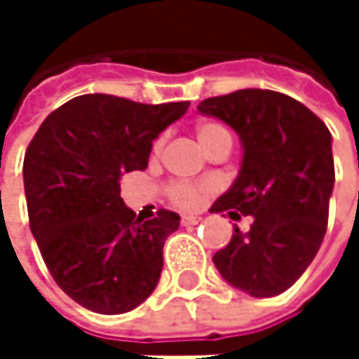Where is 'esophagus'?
<instances>
[{
    "instance_id": "1",
    "label": "esophagus",
    "mask_w": 359,
    "mask_h": 359,
    "mask_svg": "<svg viewBox=\"0 0 359 359\" xmlns=\"http://www.w3.org/2000/svg\"><path fill=\"white\" fill-rule=\"evenodd\" d=\"M199 222H201L199 216H193V214H182L180 216V224L182 226H193V224H199Z\"/></svg>"
}]
</instances>
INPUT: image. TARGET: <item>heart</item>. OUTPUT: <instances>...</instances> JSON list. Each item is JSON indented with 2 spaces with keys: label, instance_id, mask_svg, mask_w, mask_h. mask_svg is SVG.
Listing matches in <instances>:
<instances>
[{
  "label": "heart",
  "instance_id": "obj_1",
  "mask_svg": "<svg viewBox=\"0 0 359 359\" xmlns=\"http://www.w3.org/2000/svg\"><path fill=\"white\" fill-rule=\"evenodd\" d=\"M195 135H197V143L201 145V149L212 143L214 139L222 137V135H229V130L216 122H201L197 128H195ZM208 187L205 184H195V182H172L168 187V197L175 205L179 208H195L201 197L205 195Z\"/></svg>",
  "mask_w": 359,
  "mask_h": 359
}]
</instances>
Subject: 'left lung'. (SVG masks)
<instances>
[{
  "mask_svg": "<svg viewBox=\"0 0 359 359\" xmlns=\"http://www.w3.org/2000/svg\"><path fill=\"white\" fill-rule=\"evenodd\" d=\"M197 109L229 124L243 149L237 179L210 212L251 216L250 231L235 226L229 245L214 253V266L235 289L274 297L323 245L334 184L330 130L297 100L268 89L210 97Z\"/></svg>",
  "mask_w": 359,
  "mask_h": 359,
  "instance_id": "8db88e82",
  "label": "left lung"
}]
</instances>
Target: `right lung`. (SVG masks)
<instances>
[{
    "mask_svg": "<svg viewBox=\"0 0 359 359\" xmlns=\"http://www.w3.org/2000/svg\"><path fill=\"white\" fill-rule=\"evenodd\" d=\"M187 108L79 95L43 120L27 149L31 233L57 287L91 312H130L158 287L164 241L180 216L137 218L120 197V177L147 168L154 139Z\"/></svg>",
    "mask_w": 359,
    "mask_h": 359,
    "instance_id": "1",
    "label": "right lung"
}]
</instances>
